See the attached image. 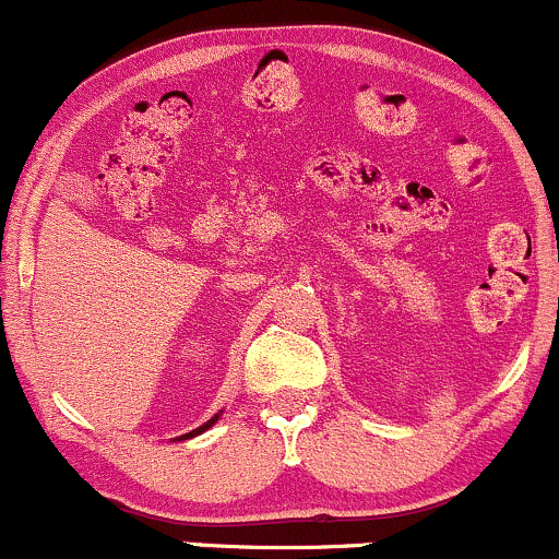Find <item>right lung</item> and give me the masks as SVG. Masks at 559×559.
Segmentation results:
<instances>
[{
	"label": "right lung",
	"instance_id": "right-lung-1",
	"mask_svg": "<svg viewBox=\"0 0 559 559\" xmlns=\"http://www.w3.org/2000/svg\"><path fill=\"white\" fill-rule=\"evenodd\" d=\"M217 418H221V413H217L213 420H207V423H204V426H199V428H194V431H189V433L178 436V441H183V439H194V436H199V433H204V431H207V428H213V426H215V420H217Z\"/></svg>",
	"mask_w": 559,
	"mask_h": 559
}]
</instances>
